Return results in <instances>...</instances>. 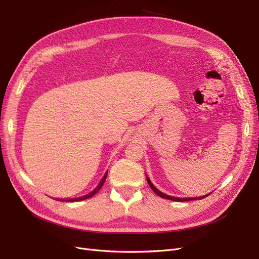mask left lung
I'll use <instances>...</instances> for the list:
<instances>
[{"mask_svg":"<svg viewBox=\"0 0 259 259\" xmlns=\"http://www.w3.org/2000/svg\"><path fill=\"white\" fill-rule=\"evenodd\" d=\"M147 182H148V184H149V186H150V188L151 189L159 195V197H161V198H164V199H168V200H171V201H177V202H183V201H192V200H202V199H204L205 197H207L208 194H206V195H204V197H200V198H186V199H183V198H175V197H169V195H167V194H164L163 192H161L160 190H158L156 189V188L152 185V183L150 182V179H149L148 177H147Z\"/></svg>","mask_w":259,"mask_h":259,"instance_id":"8db88e82","label":"left lung"}]
</instances>
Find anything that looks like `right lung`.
<instances>
[{
    "instance_id": "1",
    "label": "right lung",
    "mask_w": 259,
    "mask_h": 259,
    "mask_svg": "<svg viewBox=\"0 0 259 259\" xmlns=\"http://www.w3.org/2000/svg\"><path fill=\"white\" fill-rule=\"evenodd\" d=\"M107 174L108 173H106L105 174V176L103 177V179L100 180V183H99V185L95 188V189H94V191H92L91 193H89V194H86V195H84V197H81V198H76V199H70V200H68V199H66V200H61V201H70V202H73V201H81V200H86V199H89V198H92L94 194H96L100 189H101V187L104 186V183L106 182V178H107Z\"/></svg>"
}]
</instances>
